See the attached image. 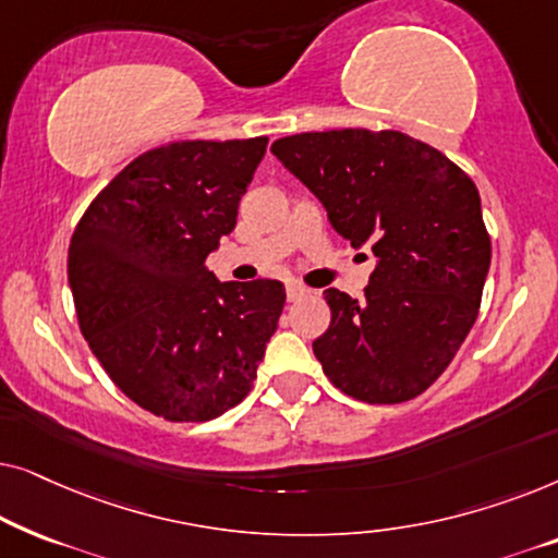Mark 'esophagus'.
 <instances>
[{"instance_id":"esophagus-1","label":"esophagus","mask_w":558,"mask_h":558,"mask_svg":"<svg viewBox=\"0 0 558 558\" xmlns=\"http://www.w3.org/2000/svg\"><path fill=\"white\" fill-rule=\"evenodd\" d=\"M307 294H310V289L302 287V284H296V281H289V284H287V300L289 302L302 300V296H307Z\"/></svg>"}]
</instances>
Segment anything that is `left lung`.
I'll return each mask as SVG.
<instances>
[{"mask_svg": "<svg viewBox=\"0 0 558 558\" xmlns=\"http://www.w3.org/2000/svg\"><path fill=\"white\" fill-rule=\"evenodd\" d=\"M271 151L325 205L335 231L376 256L365 300L325 289L332 319L312 342L325 376L365 403L424 393L475 325L490 269L475 182L391 129L294 134Z\"/></svg>", "mask_w": 558, "mask_h": 558, "instance_id": "obj_1", "label": "left lung"}]
</instances>
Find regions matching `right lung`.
Wrapping results in <instances>:
<instances>
[{
    "instance_id": "right-lung-1",
    "label": "right lung",
    "mask_w": 558,
    "mask_h": 558,
    "mask_svg": "<svg viewBox=\"0 0 558 558\" xmlns=\"http://www.w3.org/2000/svg\"><path fill=\"white\" fill-rule=\"evenodd\" d=\"M266 144L144 151L73 231L68 281L83 338L113 384L167 422H208L246 399L277 332L281 281H218L205 266L235 228Z\"/></svg>"
}]
</instances>
